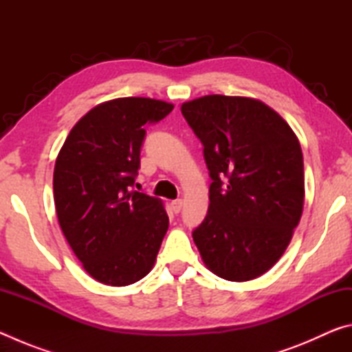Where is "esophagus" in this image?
Here are the masks:
<instances>
[{"mask_svg": "<svg viewBox=\"0 0 352 352\" xmlns=\"http://www.w3.org/2000/svg\"><path fill=\"white\" fill-rule=\"evenodd\" d=\"M170 206H172V210H174V212L177 214V212H180L182 211V208H183V200H174V201H170Z\"/></svg>", "mask_w": 352, "mask_h": 352, "instance_id": "obj_1", "label": "esophagus"}]
</instances>
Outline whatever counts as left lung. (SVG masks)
<instances>
[{
  "label": "left lung",
  "mask_w": 352,
  "mask_h": 352,
  "mask_svg": "<svg viewBox=\"0 0 352 352\" xmlns=\"http://www.w3.org/2000/svg\"><path fill=\"white\" fill-rule=\"evenodd\" d=\"M204 144L210 208L192 231L205 265L226 281L269 272L300 223L305 164L294 130L253 98L208 96L182 105Z\"/></svg>",
  "instance_id": "left-lung-1"
}]
</instances>
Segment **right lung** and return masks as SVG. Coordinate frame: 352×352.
<instances>
[{
	"mask_svg": "<svg viewBox=\"0 0 352 352\" xmlns=\"http://www.w3.org/2000/svg\"><path fill=\"white\" fill-rule=\"evenodd\" d=\"M174 109L151 98L94 107L71 129L54 168V204L65 237L96 281L122 287L152 270L168 231L163 201L130 190L146 124Z\"/></svg>",
	"mask_w": 352,
	"mask_h": 352,
	"instance_id": "obj_1",
	"label": "right lung"
}]
</instances>
